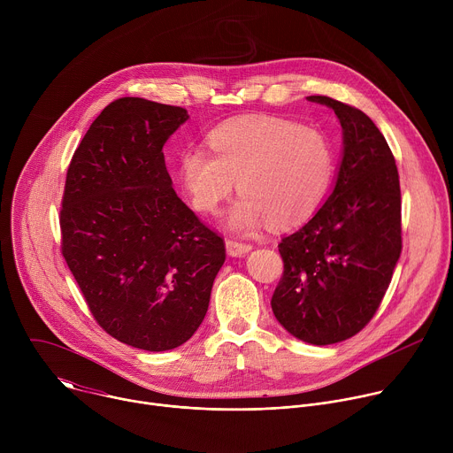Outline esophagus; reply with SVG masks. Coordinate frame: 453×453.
<instances>
[{"mask_svg":"<svg viewBox=\"0 0 453 453\" xmlns=\"http://www.w3.org/2000/svg\"><path fill=\"white\" fill-rule=\"evenodd\" d=\"M226 249L229 252V256H242V254H247L252 249V245L247 243V242L236 240V238H227L226 240Z\"/></svg>","mask_w":453,"mask_h":453,"instance_id":"obj_1","label":"esophagus"}]
</instances>
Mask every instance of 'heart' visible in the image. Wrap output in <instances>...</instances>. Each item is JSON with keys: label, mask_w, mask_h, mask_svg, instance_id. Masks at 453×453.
<instances>
[{"label": "heart", "mask_w": 453, "mask_h": 453, "mask_svg": "<svg viewBox=\"0 0 453 453\" xmlns=\"http://www.w3.org/2000/svg\"><path fill=\"white\" fill-rule=\"evenodd\" d=\"M210 150L189 147L179 156V180L191 208L213 215L238 180L243 196L229 226L249 233L271 222L288 227L306 220L325 199L335 157L317 127L280 116L226 121L208 134Z\"/></svg>", "instance_id": "heart-1"}]
</instances>
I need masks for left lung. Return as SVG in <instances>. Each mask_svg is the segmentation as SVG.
I'll return each instance as SVG.
<instances>
[{
  "instance_id": "left-lung-1",
  "label": "left lung",
  "mask_w": 453,
  "mask_h": 453,
  "mask_svg": "<svg viewBox=\"0 0 453 453\" xmlns=\"http://www.w3.org/2000/svg\"><path fill=\"white\" fill-rule=\"evenodd\" d=\"M335 111L344 154L328 201L278 245L283 276L273 311L294 337L326 346L346 341L376 313L402 252V191L395 156L360 109L313 95Z\"/></svg>"
}]
</instances>
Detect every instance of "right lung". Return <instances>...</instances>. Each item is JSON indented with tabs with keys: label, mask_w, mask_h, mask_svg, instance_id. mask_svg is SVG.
<instances>
[{
	"label": "right lung",
	"mask_w": 453,
	"mask_h": 453,
	"mask_svg": "<svg viewBox=\"0 0 453 453\" xmlns=\"http://www.w3.org/2000/svg\"><path fill=\"white\" fill-rule=\"evenodd\" d=\"M188 119L177 105L111 102L75 150L64 184L60 250L98 326L145 351L197 332L224 238L172 188L163 145Z\"/></svg>",
	"instance_id": "1"
}]
</instances>
